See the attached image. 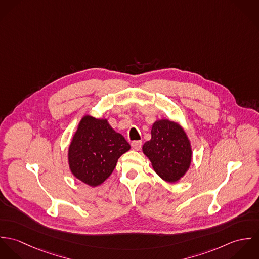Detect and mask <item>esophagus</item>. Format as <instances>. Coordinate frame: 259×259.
<instances>
[{
  "mask_svg": "<svg viewBox=\"0 0 259 259\" xmlns=\"http://www.w3.org/2000/svg\"><path fill=\"white\" fill-rule=\"evenodd\" d=\"M142 148V142L141 141H135L132 143V148L134 150H140Z\"/></svg>",
  "mask_w": 259,
  "mask_h": 259,
  "instance_id": "esophagus-1",
  "label": "esophagus"
}]
</instances>
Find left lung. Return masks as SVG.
<instances>
[{
    "instance_id": "left-lung-1",
    "label": "left lung",
    "mask_w": 259,
    "mask_h": 259,
    "mask_svg": "<svg viewBox=\"0 0 259 259\" xmlns=\"http://www.w3.org/2000/svg\"><path fill=\"white\" fill-rule=\"evenodd\" d=\"M150 134L151 139L143 146V152L153 170L167 183L179 182L192 160L191 144L184 127L179 122L161 118L153 122Z\"/></svg>"
}]
</instances>
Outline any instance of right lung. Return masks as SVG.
<instances>
[{"instance_id":"obj_1","label":"right lung","mask_w":259,"mask_h":259,"mask_svg":"<svg viewBox=\"0 0 259 259\" xmlns=\"http://www.w3.org/2000/svg\"><path fill=\"white\" fill-rule=\"evenodd\" d=\"M131 148L107 118L85 114L79 120L68 150V162L75 179L96 187L113 171L117 159Z\"/></svg>"}]
</instances>
